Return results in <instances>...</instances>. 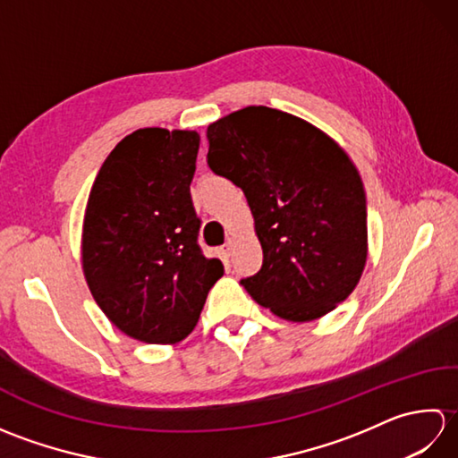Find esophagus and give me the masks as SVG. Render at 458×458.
<instances>
[{
	"mask_svg": "<svg viewBox=\"0 0 458 458\" xmlns=\"http://www.w3.org/2000/svg\"><path fill=\"white\" fill-rule=\"evenodd\" d=\"M236 246V240L234 238H228L226 244H224V251H226V256H232V251H234Z\"/></svg>",
	"mask_w": 458,
	"mask_h": 458,
	"instance_id": "obj_1",
	"label": "esophagus"
}]
</instances>
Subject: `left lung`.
<instances>
[{
  "label": "left lung",
  "mask_w": 458,
  "mask_h": 458,
  "mask_svg": "<svg viewBox=\"0 0 458 458\" xmlns=\"http://www.w3.org/2000/svg\"><path fill=\"white\" fill-rule=\"evenodd\" d=\"M208 167L244 191L264 266L251 299L309 323L356 289L368 259L366 192L350 155L293 114L248 106L207 128Z\"/></svg>",
  "instance_id": "left-lung-1"
}]
</instances>
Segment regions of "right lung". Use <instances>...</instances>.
Returning <instances> with one entry per match:
<instances>
[{
    "label": "right lung",
    "mask_w": 458,
    "mask_h": 458,
    "mask_svg": "<svg viewBox=\"0 0 458 458\" xmlns=\"http://www.w3.org/2000/svg\"><path fill=\"white\" fill-rule=\"evenodd\" d=\"M199 143L192 130H135L106 157L86 202L84 279L110 323L140 343L187 338L224 274L197 244L191 181Z\"/></svg>",
    "instance_id": "add662e5"
}]
</instances>
